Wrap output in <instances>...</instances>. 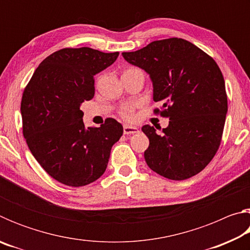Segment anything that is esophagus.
Masks as SVG:
<instances>
[{
    "instance_id": "34e87169",
    "label": "esophagus",
    "mask_w": 250,
    "mask_h": 250,
    "mask_svg": "<svg viewBox=\"0 0 250 250\" xmlns=\"http://www.w3.org/2000/svg\"><path fill=\"white\" fill-rule=\"evenodd\" d=\"M139 132V129L137 126H131V125H125L124 126V133L129 135V134H135Z\"/></svg>"
}]
</instances>
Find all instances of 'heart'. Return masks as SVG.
<instances>
[{
  "label": "heart",
  "instance_id": "1",
  "mask_svg": "<svg viewBox=\"0 0 250 250\" xmlns=\"http://www.w3.org/2000/svg\"><path fill=\"white\" fill-rule=\"evenodd\" d=\"M119 115L124 118L125 120H132L134 116V105L131 104H124L119 110Z\"/></svg>",
  "mask_w": 250,
  "mask_h": 250
}]
</instances>
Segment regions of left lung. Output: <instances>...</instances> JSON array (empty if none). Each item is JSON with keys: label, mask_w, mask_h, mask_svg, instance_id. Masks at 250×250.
Here are the masks:
<instances>
[{"label": "left lung", "mask_w": 250, "mask_h": 250, "mask_svg": "<svg viewBox=\"0 0 250 250\" xmlns=\"http://www.w3.org/2000/svg\"><path fill=\"white\" fill-rule=\"evenodd\" d=\"M122 56L150 75L153 100L163 104L154 113L170 119L161 133L142 126L150 141L145 151L147 167L174 181L196 175L216 154L226 119L225 82L216 62L177 37L154 41Z\"/></svg>", "instance_id": "obj_1"}]
</instances>
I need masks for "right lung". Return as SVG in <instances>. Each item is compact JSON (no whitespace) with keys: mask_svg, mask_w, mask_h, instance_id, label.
Masks as SVG:
<instances>
[{"mask_svg":"<svg viewBox=\"0 0 250 250\" xmlns=\"http://www.w3.org/2000/svg\"><path fill=\"white\" fill-rule=\"evenodd\" d=\"M118 56L89 47L62 48L41 62L25 87L23 135L41 167L62 184L79 188L98 180L124 133L112 118L99 128H84L80 110L84 100L94 98L95 75Z\"/></svg>","mask_w":250,"mask_h":250,"instance_id":"add662e5","label":"right lung"}]
</instances>
